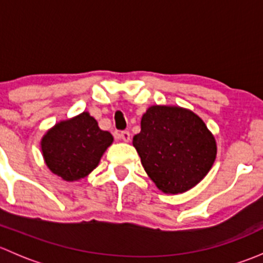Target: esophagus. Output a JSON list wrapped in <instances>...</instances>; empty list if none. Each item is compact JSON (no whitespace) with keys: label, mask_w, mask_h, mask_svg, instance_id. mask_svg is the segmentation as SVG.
<instances>
[{"label":"esophagus","mask_w":263,"mask_h":263,"mask_svg":"<svg viewBox=\"0 0 263 263\" xmlns=\"http://www.w3.org/2000/svg\"><path fill=\"white\" fill-rule=\"evenodd\" d=\"M119 137H121L122 141L124 142H129V140H131V134H129L128 131H123L119 134Z\"/></svg>","instance_id":"esophagus-1"}]
</instances>
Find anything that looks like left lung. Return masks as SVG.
<instances>
[{
	"instance_id": "8db88e82",
	"label": "left lung",
	"mask_w": 263,
	"mask_h": 263,
	"mask_svg": "<svg viewBox=\"0 0 263 263\" xmlns=\"http://www.w3.org/2000/svg\"><path fill=\"white\" fill-rule=\"evenodd\" d=\"M134 144L148 178L168 195L198 184L213 168L216 140L192 110L177 105H151L142 115Z\"/></svg>"
}]
</instances>
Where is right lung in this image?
Listing matches in <instances>:
<instances>
[{"instance_id":"right-lung-1","label":"right lung","mask_w":263,"mask_h":263,"mask_svg":"<svg viewBox=\"0 0 263 263\" xmlns=\"http://www.w3.org/2000/svg\"><path fill=\"white\" fill-rule=\"evenodd\" d=\"M113 144L110 132L103 131L89 112L60 121L43 135L41 150L47 168L66 182L89 176Z\"/></svg>"}]
</instances>
